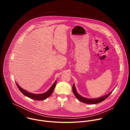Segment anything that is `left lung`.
<instances>
[{
    "label": "left lung",
    "instance_id": "8db88e82",
    "mask_svg": "<svg viewBox=\"0 0 130 130\" xmlns=\"http://www.w3.org/2000/svg\"><path fill=\"white\" fill-rule=\"evenodd\" d=\"M114 89H115V88H114ZM72 91H73L74 95H75V96L78 99V100H79L80 101H81L82 102H83V103H85L86 104H97V103L102 102L103 101L105 100L111 94H112V92H113V90H112V91H110L109 94H106L103 96L100 97L99 98L90 99V98H87L83 97L81 96L80 94H79L77 92V90L76 89L75 84H73V86H72Z\"/></svg>",
    "mask_w": 130,
    "mask_h": 130
}]
</instances>
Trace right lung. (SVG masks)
Wrapping results in <instances>:
<instances>
[{
	"label": "right lung",
	"mask_w": 130,
	"mask_h": 130,
	"mask_svg": "<svg viewBox=\"0 0 130 130\" xmlns=\"http://www.w3.org/2000/svg\"><path fill=\"white\" fill-rule=\"evenodd\" d=\"M56 83H57V80L54 82L53 85L50 87V88L46 92H44V93H42V94H36L31 93V92H30L25 90L16 82V84L18 89H19L22 92V94H23V95H24L25 96H26L32 99H34V100H44L47 99V98H48L52 94V92L55 87V85H56Z\"/></svg>",
	"instance_id": "1"
}]
</instances>
